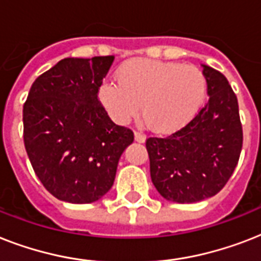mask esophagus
Wrapping results in <instances>:
<instances>
[{"label":"esophagus","mask_w":261,"mask_h":261,"mask_svg":"<svg viewBox=\"0 0 261 261\" xmlns=\"http://www.w3.org/2000/svg\"><path fill=\"white\" fill-rule=\"evenodd\" d=\"M134 138H135V141H137V142L142 143V142H145L146 137H145V134H142V133H139V131H135Z\"/></svg>","instance_id":"34e87169"}]
</instances>
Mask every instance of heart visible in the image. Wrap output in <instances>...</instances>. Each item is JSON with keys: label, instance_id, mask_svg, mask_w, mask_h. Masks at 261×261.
Masks as SVG:
<instances>
[{"label": "heart", "instance_id": "b5f03b06", "mask_svg": "<svg viewBox=\"0 0 261 261\" xmlns=\"http://www.w3.org/2000/svg\"><path fill=\"white\" fill-rule=\"evenodd\" d=\"M116 81L101 84L98 89V98L112 120L126 124L141 104L143 122L159 134L186 126L206 98V77L192 65L137 59L119 69Z\"/></svg>", "mask_w": 261, "mask_h": 261}]
</instances>
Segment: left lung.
Here are the masks:
<instances>
[{
  "label": "left lung",
  "instance_id": "obj_1",
  "mask_svg": "<svg viewBox=\"0 0 261 261\" xmlns=\"http://www.w3.org/2000/svg\"><path fill=\"white\" fill-rule=\"evenodd\" d=\"M208 101L173 134L146 139L151 181L161 196L195 203L222 190L243 149L239 101L226 77L203 65Z\"/></svg>",
  "mask_w": 261,
  "mask_h": 261
}]
</instances>
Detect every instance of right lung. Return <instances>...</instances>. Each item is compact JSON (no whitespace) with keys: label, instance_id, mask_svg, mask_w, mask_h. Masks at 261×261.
I'll return each instance as SVG.
<instances>
[{"label":"right lung","instance_id":"right-lung-1","mask_svg":"<svg viewBox=\"0 0 261 261\" xmlns=\"http://www.w3.org/2000/svg\"><path fill=\"white\" fill-rule=\"evenodd\" d=\"M114 57L65 58L39 75L22 108L24 145L35 173L63 202L92 203L114 184L120 155L134 141L98 100Z\"/></svg>","mask_w":261,"mask_h":261}]
</instances>
